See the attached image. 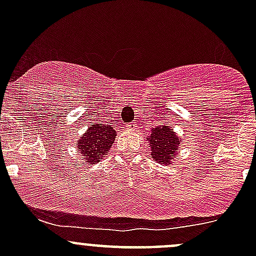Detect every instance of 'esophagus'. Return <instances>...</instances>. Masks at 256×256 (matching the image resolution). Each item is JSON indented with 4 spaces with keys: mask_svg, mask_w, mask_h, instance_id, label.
I'll list each match as a JSON object with an SVG mask.
<instances>
[{
    "mask_svg": "<svg viewBox=\"0 0 256 256\" xmlns=\"http://www.w3.org/2000/svg\"><path fill=\"white\" fill-rule=\"evenodd\" d=\"M135 128H136V124H128V125H126V128H128V130H134Z\"/></svg>",
    "mask_w": 256,
    "mask_h": 256,
    "instance_id": "1",
    "label": "esophagus"
}]
</instances>
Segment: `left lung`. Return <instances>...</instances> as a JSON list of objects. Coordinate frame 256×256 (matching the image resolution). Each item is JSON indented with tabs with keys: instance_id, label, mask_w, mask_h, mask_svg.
<instances>
[{
	"instance_id": "left-lung-1",
	"label": "left lung",
	"mask_w": 256,
	"mask_h": 256,
	"mask_svg": "<svg viewBox=\"0 0 256 256\" xmlns=\"http://www.w3.org/2000/svg\"><path fill=\"white\" fill-rule=\"evenodd\" d=\"M151 131L150 146H151L152 158L162 164H170L172 157L180 151V138H177L174 131L168 125L157 126Z\"/></svg>"
}]
</instances>
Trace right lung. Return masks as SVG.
Listing matches in <instances>:
<instances>
[{"label":"right lung","mask_w":256,"mask_h":256,"mask_svg":"<svg viewBox=\"0 0 256 256\" xmlns=\"http://www.w3.org/2000/svg\"><path fill=\"white\" fill-rule=\"evenodd\" d=\"M115 132L112 125L95 124L86 130L78 140V151L89 164H98L108 154L115 141Z\"/></svg>","instance_id":"obj_1"}]
</instances>
